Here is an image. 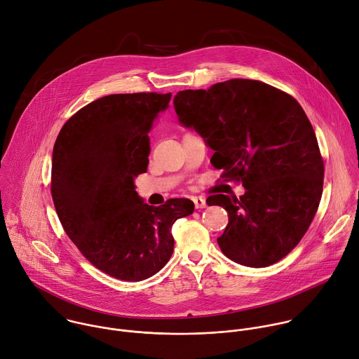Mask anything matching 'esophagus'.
<instances>
[{
	"instance_id": "1",
	"label": "esophagus",
	"mask_w": 359,
	"mask_h": 359,
	"mask_svg": "<svg viewBox=\"0 0 359 359\" xmlns=\"http://www.w3.org/2000/svg\"><path fill=\"white\" fill-rule=\"evenodd\" d=\"M193 201H194V207H196L197 210L207 207V203H205V198H204V197H194Z\"/></svg>"
}]
</instances>
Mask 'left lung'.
I'll return each mask as SVG.
<instances>
[{
	"label": "left lung",
	"mask_w": 359,
	"mask_h": 359,
	"mask_svg": "<svg viewBox=\"0 0 359 359\" xmlns=\"http://www.w3.org/2000/svg\"><path fill=\"white\" fill-rule=\"evenodd\" d=\"M179 123L214 151L211 163L245 193L211 196L228 211L217 243L231 261L265 268L303 238L323 194L324 163L300 104L266 83L232 79L173 98ZM210 198V197H208Z\"/></svg>",
	"instance_id": "8db88e82"
}]
</instances>
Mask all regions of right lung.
<instances>
[{
  "label": "right lung",
  "mask_w": 359,
  "mask_h": 359,
  "mask_svg": "<svg viewBox=\"0 0 359 359\" xmlns=\"http://www.w3.org/2000/svg\"><path fill=\"white\" fill-rule=\"evenodd\" d=\"M172 93L101 97L60 130L52 155V197L67 236L104 273L140 282L173 254L172 226L190 215L189 198L154 207L135 191L147 172L149 131Z\"/></svg>",
  "instance_id": "1"
}]
</instances>
